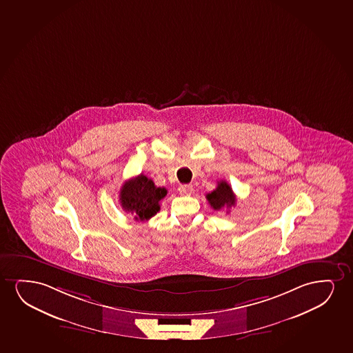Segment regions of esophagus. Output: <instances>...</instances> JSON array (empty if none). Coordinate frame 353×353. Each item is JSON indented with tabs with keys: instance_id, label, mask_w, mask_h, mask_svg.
<instances>
[{
	"instance_id": "obj_1",
	"label": "esophagus",
	"mask_w": 353,
	"mask_h": 353,
	"mask_svg": "<svg viewBox=\"0 0 353 353\" xmlns=\"http://www.w3.org/2000/svg\"><path fill=\"white\" fill-rule=\"evenodd\" d=\"M179 192L182 195H192V185H190V184H182V185L179 187Z\"/></svg>"
}]
</instances>
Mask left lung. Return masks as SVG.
I'll return each mask as SVG.
<instances>
[{
	"label": "left lung",
	"mask_w": 353,
	"mask_h": 353,
	"mask_svg": "<svg viewBox=\"0 0 353 353\" xmlns=\"http://www.w3.org/2000/svg\"><path fill=\"white\" fill-rule=\"evenodd\" d=\"M206 199L214 211H220L223 208L230 210L231 207L236 205V195L232 192V188L230 187L229 183L225 181L218 182L216 188L213 192H208Z\"/></svg>",
	"instance_id": "8db88e82"
}]
</instances>
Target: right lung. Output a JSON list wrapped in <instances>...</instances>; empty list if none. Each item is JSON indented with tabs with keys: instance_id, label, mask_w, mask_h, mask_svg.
Wrapping results in <instances>:
<instances>
[{
	"instance_id": "obj_1",
	"label": "right lung",
	"mask_w": 353,
	"mask_h": 353,
	"mask_svg": "<svg viewBox=\"0 0 353 353\" xmlns=\"http://www.w3.org/2000/svg\"><path fill=\"white\" fill-rule=\"evenodd\" d=\"M166 192V189L156 187L152 179L141 174L122 185L119 201L124 211L134 215V219L143 221L159 212V202Z\"/></svg>"
}]
</instances>
